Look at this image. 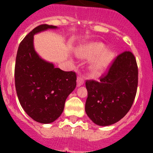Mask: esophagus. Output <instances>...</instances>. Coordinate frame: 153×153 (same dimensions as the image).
<instances>
[{"label":"esophagus","instance_id":"obj_1","mask_svg":"<svg viewBox=\"0 0 153 153\" xmlns=\"http://www.w3.org/2000/svg\"><path fill=\"white\" fill-rule=\"evenodd\" d=\"M84 78H83V77L78 76V78H77V86H82L83 84H84Z\"/></svg>","mask_w":153,"mask_h":153}]
</instances>
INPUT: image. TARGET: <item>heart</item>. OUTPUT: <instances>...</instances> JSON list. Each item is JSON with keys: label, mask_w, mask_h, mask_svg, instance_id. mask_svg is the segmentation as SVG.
<instances>
[{"label": "heart", "mask_w": 153, "mask_h": 153, "mask_svg": "<svg viewBox=\"0 0 153 153\" xmlns=\"http://www.w3.org/2000/svg\"><path fill=\"white\" fill-rule=\"evenodd\" d=\"M75 54L83 59L90 60L88 69L95 75L104 72L115 57V52L106 49L102 42H89L79 46L75 49Z\"/></svg>", "instance_id": "1"}]
</instances>
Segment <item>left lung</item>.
<instances>
[{
	"label": "left lung",
	"mask_w": 153,
	"mask_h": 153,
	"mask_svg": "<svg viewBox=\"0 0 153 153\" xmlns=\"http://www.w3.org/2000/svg\"><path fill=\"white\" fill-rule=\"evenodd\" d=\"M137 86L136 60L132 52L126 51L117 57L107 75L99 82H86V115L98 126H109L118 122L133 104Z\"/></svg>",
	"instance_id": "obj_1"
}]
</instances>
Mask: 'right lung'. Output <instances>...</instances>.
<instances>
[{"label": "right lung", "mask_w": 153, "mask_h": 153, "mask_svg": "<svg viewBox=\"0 0 153 153\" xmlns=\"http://www.w3.org/2000/svg\"><path fill=\"white\" fill-rule=\"evenodd\" d=\"M56 29L43 24L32 29L20 44L15 61V89L20 104L30 118L41 124L59 118L67 97L76 86L75 72L55 68L34 47V35Z\"/></svg>", "instance_id": "add662e5"}]
</instances>
